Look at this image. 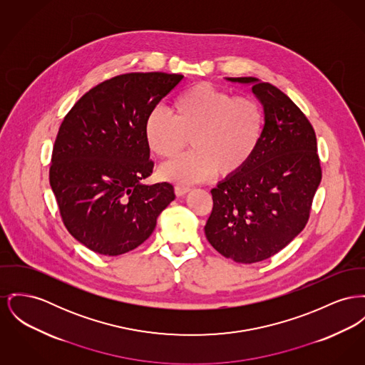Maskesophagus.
Listing matches in <instances>:
<instances>
[{"mask_svg": "<svg viewBox=\"0 0 365 365\" xmlns=\"http://www.w3.org/2000/svg\"><path fill=\"white\" fill-rule=\"evenodd\" d=\"M190 192V189L189 187H186V186H175V194L178 195V197H182V195H185L186 193H189Z\"/></svg>", "mask_w": 365, "mask_h": 365, "instance_id": "1", "label": "esophagus"}]
</instances>
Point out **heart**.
<instances>
[{"mask_svg": "<svg viewBox=\"0 0 365 365\" xmlns=\"http://www.w3.org/2000/svg\"><path fill=\"white\" fill-rule=\"evenodd\" d=\"M171 114L150 110L145 138L151 153L172 160L189 146L194 151L163 165V179L194 183L216 173L232 178L254 157L264 129V111L251 96L202 81L186 88L173 102Z\"/></svg>", "mask_w": 365, "mask_h": 365, "instance_id": "1", "label": "heart"}]
</instances>
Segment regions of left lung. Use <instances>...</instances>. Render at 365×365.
<instances>
[{
  "mask_svg": "<svg viewBox=\"0 0 365 365\" xmlns=\"http://www.w3.org/2000/svg\"><path fill=\"white\" fill-rule=\"evenodd\" d=\"M264 108L262 140L242 171L211 190L214 207L204 227L215 250L238 263L276 255L306 226L322 182L317 139L307 117L282 91L254 77Z\"/></svg>",
  "mask_w": 365,
  "mask_h": 365,
  "instance_id": "obj_1",
  "label": "left lung"
}]
</instances>
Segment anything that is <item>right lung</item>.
<instances>
[{
    "label": "right lung",
    "instance_id": "add662e5",
    "mask_svg": "<svg viewBox=\"0 0 365 365\" xmlns=\"http://www.w3.org/2000/svg\"><path fill=\"white\" fill-rule=\"evenodd\" d=\"M182 80L160 71L115 76L66 114L49 183L66 229L91 251L117 257L135 250L173 201L171 183H142L154 168L145 121Z\"/></svg>",
    "mask_w": 365,
    "mask_h": 365
}]
</instances>
